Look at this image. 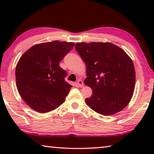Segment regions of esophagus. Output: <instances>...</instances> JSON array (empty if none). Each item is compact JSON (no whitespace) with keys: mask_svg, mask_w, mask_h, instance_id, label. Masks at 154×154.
<instances>
[{"mask_svg":"<svg viewBox=\"0 0 154 154\" xmlns=\"http://www.w3.org/2000/svg\"><path fill=\"white\" fill-rule=\"evenodd\" d=\"M77 84H78V85H79V87H80V88L83 87V82H82V79H78Z\"/></svg>","mask_w":154,"mask_h":154,"instance_id":"34e87169","label":"esophagus"}]
</instances>
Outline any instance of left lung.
<instances>
[{"mask_svg":"<svg viewBox=\"0 0 154 154\" xmlns=\"http://www.w3.org/2000/svg\"><path fill=\"white\" fill-rule=\"evenodd\" d=\"M78 54L86 64L85 85L93 93L85 103L99 114L111 116L128 105L135 87L132 59L122 48L109 42L77 43Z\"/></svg>","mask_w":154,"mask_h":154,"instance_id":"left-lung-1","label":"left lung"}]
</instances>
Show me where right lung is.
Wrapping results in <instances>:
<instances>
[{
	"mask_svg": "<svg viewBox=\"0 0 154 154\" xmlns=\"http://www.w3.org/2000/svg\"><path fill=\"white\" fill-rule=\"evenodd\" d=\"M75 43L54 41L36 44L21 56L15 68L17 88L28 106L44 113L60 106L72 87L59 62Z\"/></svg>",
	"mask_w": 154,
	"mask_h": 154,
	"instance_id": "right-lung-1",
	"label": "right lung"
}]
</instances>
